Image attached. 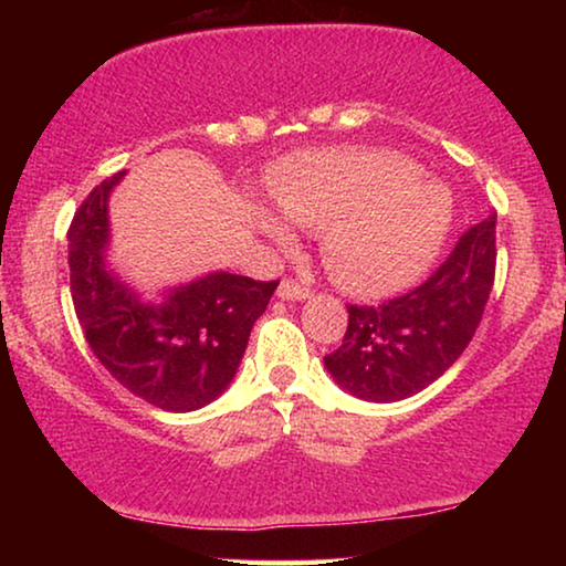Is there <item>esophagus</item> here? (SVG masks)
<instances>
[{
    "mask_svg": "<svg viewBox=\"0 0 566 566\" xmlns=\"http://www.w3.org/2000/svg\"><path fill=\"white\" fill-rule=\"evenodd\" d=\"M308 296H312V289H306V285L291 281V277L277 285V298H283V301H304Z\"/></svg>",
    "mask_w": 566,
    "mask_h": 566,
    "instance_id": "esophagus-1",
    "label": "esophagus"
}]
</instances>
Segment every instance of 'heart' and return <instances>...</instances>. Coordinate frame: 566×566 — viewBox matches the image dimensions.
<instances>
[{
    "mask_svg": "<svg viewBox=\"0 0 566 566\" xmlns=\"http://www.w3.org/2000/svg\"><path fill=\"white\" fill-rule=\"evenodd\" d=\"M291 223L322 231V258L343 289L384 296L412 283L438 258L453 223V196L397 151H316L270 182ZM260 227L289 242V227L260 211Z\"/></svg>",
    "mask_w": 566,
    "mask_h": 566,
    "instance_id": "obj_1",
    "label": "heart"
}]
</instances>
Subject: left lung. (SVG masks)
<instances>
[{"instance_id":"obj_1","label":"left lung","mask_w":566,"mask_h":566,"mask_svg":"<svg viewBox=\"0 0 566 566\" xmlns=\"http://www.w3.org/2000/svg\"><path fill=\"white\" fill-rule=\"evenodd\" d=\"M497 216L463 231L436 273L381 306H347L343 345L324 355L329 376L366 401H399L443 376L482 322L494 285Z\"/></svg>"}]
</instances>
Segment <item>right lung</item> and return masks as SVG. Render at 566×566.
I'll list each match as a JSON object with an SVG mask.
<instances>
[{"instance_id": "obj_1", "label": "right lung", "mask_w": 566, "mask_h": 566, "mask_svg": "<svg viewBox=\"0 0 566 566\" xmlns=\"http://www.w3.org/2000/svg\"><path fill=\"white\" fill-rule=\"evenodd\" d=\"M123 175L99 182L69 227L76 319L115 381L165 412H192L227 391L277 281L221 270L144 301L105 262L107 198Z\"/></svg>"}]
</instances>
